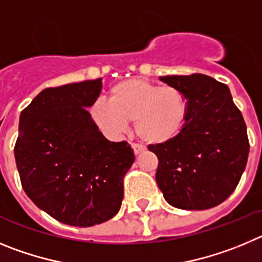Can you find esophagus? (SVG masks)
Masks as SVG:
<instances>
[{"instance_id":"1","label":"esophagus","mask_w":262,"mask_h":262,"mask_svg":"<svg viewBox=\"0 0 262 262\" xmlns=\"http://www.w3.org/2000/svg\"><path fill=\"white\" fill-rule=\"evenodd\" d=\"M132 147H133V151L136 155H138V154H141V152L145 151V146L141 145V143H132Z\"/></svg>"}]
</instances>
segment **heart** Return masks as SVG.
I'll use <instances>...</instances> for the list:
<instances>
[{"instance_id": "1", "label": "heart", "mask_w": 262, "mask_h": 262, "mask_svg": "<svg viewBox=\"0 0 262 262\" xmlns=\"http://www.w3.org/2000/svg\"><path fill=\"white\" fill-rule=\"evenodd\" d=\"M91 119L108 134L124 132L136 122L137 134L148 143H166L183 130L188 115L187 99L179 89L143 78L117 82L110 90V103L96 102Z\"/></svg>"}]
</instances>
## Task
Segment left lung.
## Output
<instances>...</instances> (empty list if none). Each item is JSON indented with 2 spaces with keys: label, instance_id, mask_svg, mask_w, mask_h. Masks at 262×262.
Wrapping results in <instances>:
<instances>
[{
  "label": "left lung",
  "instance_id": "left-lung-1",
  "mask_svg": "<svg viewBox=\"0 0 262 262\" xmlns=\"http://www.w3.org/2000/svg\"><path fill=\"white\" fill-rule=\"evenodd\" d=\"M181 91L188 115L183 130L166 143L148 145L158 157V187L172 206L205 210L235 190L249 154L247 126L230 89L209 75H166Z\"/></svg>",
  "mask_w": 262,
  "mask_h": 262
}]
</instances>
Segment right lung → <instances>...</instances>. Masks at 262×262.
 Masks as SVG:
<instances>
[{
  "instance_id": "add662e5",
  "label": "right lung",
  "mask_w": 262,
  "mask_h": 262,
  "mask_svg": "<svg viewBox=\"0 0 262 262\" xmlns=\"http://www.w3.org/2000/svg\"><path fill=\"white\" fill-rule=\"evenodd\" d=\"M102 78L48 87L19 117L14 155L26 194L52 218L90 227L114 218L134 162L126 141L111 142L87 108Z\"/></svg>"
}]
</instances>
